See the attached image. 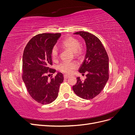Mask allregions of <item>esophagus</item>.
Returning <instances> with one entry per match:
<instances>
[{
  "instance_id": "1",
  "label": "esophagus",
  "mask_w": 135,
  "mask_h": 135,
  "mask_svg": "<svg viewBox=\"0 0 135 135\" xmlns=\"http://www.w3.org/2000/svg\"><path fill=\"white\" fill-rule=\"evenodd\" d=\"M64 79H68V78L69 77V76L68 75H64Z\"/></svg>"
}]
</instances>
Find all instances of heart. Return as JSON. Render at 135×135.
<instances>
[{
    "mask_svg": "<svg viewBox=\"0 0 135 135\" xmlns=\"http://www.w3.org/2000/svg\"><path fill=\"white\" fill-rule=\"evenodd\" d=\"M62 46L69 48L72 52H74L75 56H79L82 53V49L80 47V42L78 40L73 36H68L63 40ZM51 56L54 59L57 58L59 56V48L54 46L51 50ZM78 66L76 63L70 61H64L59 66L60 70L66 74H70L73 69H75Z\"/></svg>",
    "mask_w": 135,
    "mask_h": 135,
    "instance_id": "b5f03b06",
    "label": "heart"
}]
</instances>
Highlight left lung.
I'll return each mask as SVG.
<instances>
[{"mask_svg": "<svg viewBox=\"0 0 135 135\" xmlns=\"http://www.w3.org/2000/svg\"><path fill=\"white\" fill-rule=\"evenodd\" d=\"M86 44L85 59L79 71L87 73L86 79L81 81L78 77L73 89L77 96L85 100H91L103 90L109 79V57L103 44L97 36L86 31L76 32Z\"/></svg>", "mask_w": 135, "mask_h": 135, "instance_id": "left-lung-1", "label": "left lung"}]
</instances>
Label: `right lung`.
<instances>
[{
	"label": "right lung",
	"mask_w": 135,
	"mask_h": 135,
	"mask_svg": "<svg viewBox=\"0 0 135 135\" xmlns=\"http://www.w3.org/2000/svg\"><path fill=\"white\" fill-rule=\"evenodd\" d=\"M61 36L60 33L39 34L32 38L26 46L22 56V79L31 97L44 105L55 101L64 80L63 74L57 73L48 79L56 70L52 65L51 50Z\"/></svg>",
	"instance_id": "add662e5"
}]
</instances>
